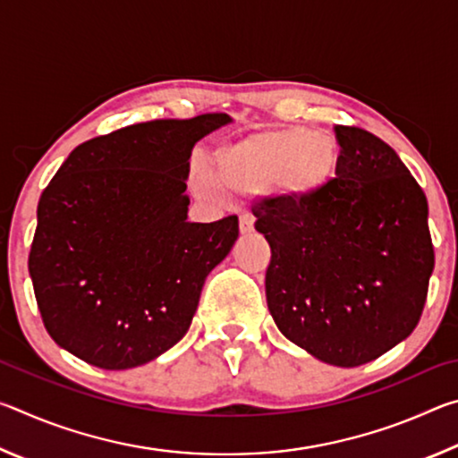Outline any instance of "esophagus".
Returning a JSON list of instances; mask_svg holds the SVG:
<instances>
[{
  "label": "esophagus",
  "mask_w": 458,
  "mask_h": 458,
  "mask_svg": "<svg viewBox=\"0 0 458 458\" xmlns=\"http://www.w3.org/2000/svg\"><path fill=\"white\" fill-rule=\"evenodd\" d=\"M254 232V216L242 214L240 216V234H250Z\"/></svg>",
  "instance_id": "obj_1"
}]
</instances>
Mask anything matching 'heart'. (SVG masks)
<instances>
[{"label": "heart", "instance_id": "obj_1", "mask_svg": "<svg viewBox=\"0 0 458 458\" xmlns=\"http://www.w3.org/2000/svg\"><path fill=\"white\" fill-rule=\"evenodd\" d=\"M341 167L335 137L305 127L259 131L224 143L214 169L196 161L191 182L204 198L224 199L226 191L250 193L268 188L291 206L309 204L329 190Z\"/></svg>", "mask_w": 458, "mask_h": 458}]
</instances>
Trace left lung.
Masks as SVG:
<instances>
[{
	"label": "left lung",
	"mask_w": 458,
	"mask_h": 458,
	"mask_svg": "<svg viewBox=\"0 0 458 458\" xmlns=\"http://www.w3.org/2000/svg\"><path fill=\"white\" fill-rule=\"evenodd\" d=\"M341 167L309 204L254 206L268 240L267 303L276 327L325 363L355 368L420 321L434 250L428 201L398 153L358 127H335Z\"/></svg>",
	"instance_id": "obj_1"
}]
</instances>
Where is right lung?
Here are the masks:
<instances>
[{
  "mask_svg": "<svg viewBox=\"0 0 458 458\" xmlns=\"http://www.w3.org/2000/svg\"><path fill=\"white\" fill-rule=\"evenodd\" d=\"M232 123L210 113L137 123L82 143L38 201L30 276L50 337L103 369L159 358L188 333L238 218L188 220L191 149Z\"/></svg>",
  "mask_w": 458,
  "mask_h": 458,
  "instance_id": "1",
  "label": "right lung"
}]
</instances>
